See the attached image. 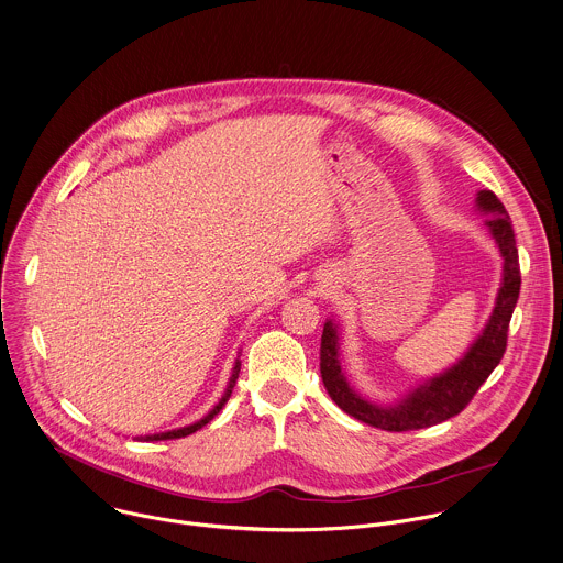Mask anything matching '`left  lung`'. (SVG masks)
I'll use <instances>...</instances> for the list:
<instances>
[{
    "mask_svg": "<svg viewBox=\"0 0 563 563\" xmlns=\"http://www.w3.org/2000/svg\"><path fill=\"white\" fill-rule=\"evenodd\" d=\"M476 206L492 214L485 225L496 239L500 254L505 258L503 267V285L498 289L494 313L489 316L487 327L478 335V340L470 346L463 360H459L445 373L423 382L419 388L408 393L395 406H377L360 397L346 382L340 366V333L338 327L329 320L322 331L320 344V373L329 397L351 417L373 428L386 432H410L423 430L437 423H443L456 415H461L494 368L500 364L507 351L509 322L514 309L520 298V258L516 247L514 223L503 206V201L492 190H481L476 197Z\"/></svg>",
    "mask_w": 563,
    "mask_h": 563,
    "instance_id": "obj_1",
    "label": "left lung"
}]
</instances>
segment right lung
I'll use <instances>...</instances> for the list:
<instances>
[{"label":"right lung","instance_id":"add662e5","mask_svg":"<svg viewBox=\"0 0 563 563\" xmlns=\"http://www.w3.org/2000/svg\"><path fill=\"white\" fill-rule=\"evenodd\" d=\"M239 371H241V362L236 360V364H234V368H232V377H230V384H228V388H225V393H223V397L219 399V404L201 419V421H197V423H192V426H188V428H179V430H170V432H162V434H151V437H140V441H168V439H181V437H188V434H192V432H197V430H201L206 423H210L217 415H219V410L225 406V401L230 399V395H232V388H234V384H236V379H239Z\"/></svg>","mask_w":563,"mask_h":563}]
</instances>
